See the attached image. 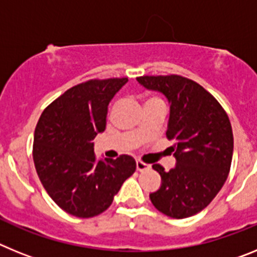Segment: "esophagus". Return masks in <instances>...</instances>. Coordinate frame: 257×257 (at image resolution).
<instances>
[{
	"instance_id": "34e87169",
	"label": "esophagus",
	"mask_w": 257,
	"mask_h": 257,
	"mask_svg": "<svg viewBox=\"0 0 257 257\" xmlns=\"http://www.w3.org/2000/svg\"><path fill=\"white\" fill-rule=\"evenodd\" d=\"M149 167H151V166L147 165V163L142 162V161H136V170H138V171H147V170H149Z\"/></svg>"
}]
</instances>
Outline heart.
<instances>
[{"instance_id":"1","label":"heart","mask_w":257,"mask_h":257,"mask_svg":"<svg viewBox=\"0 0 257 257\" xmlns=\"http://www.w3.org/2000/svg\"><path fill=\"white\" fill-rule=\"evenodd\" d=\"M149 100H156V99H149ZM149 100H148V101H149Z\"/></svg>"}]
</instances>
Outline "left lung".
Returning a JSON list of instances; mask_svg holds the SVG:
<instances>
[{"label": "left lung", "mask_w": 257, "mask_h": 257, "mask_svg": "<svg viewBox=\"0 0 257 257\" xmlns=\"http://www.w3.org/2000/svg\"><path fill=\"white\" fill-rule=\"evenodd\" d=\"M138 82L165 95L170 104L166 135L176 165L161 175L160 189L149 194L160 212L174 219L193 216L210 205L228 178L233 131L225 110L210 92L185 77L143 76Z\"/></svg>", "instance_id": "left-lung-1"}]
</instances>
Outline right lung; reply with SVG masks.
<instances>
[{
  "label": "right lung",
  "instance_id": "1",
  "mask_svg": "<svg viewBox=\"0 0 257 257\" xmlns=\"http://www.w3.org/2000/svg\"><path fill=\"white\" fill-rule=\"evenodd\" d=\"M127 78L91 79L69 88L41 114L33 161L47 194L65 212L94 217L112 205L136 170L130 156L97 160L92 140L105 130L108 105Z\"/></svg>",
  "mask_w": 257,
  "mask_h": 257
}]
</instances>
